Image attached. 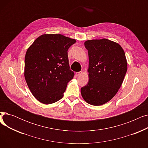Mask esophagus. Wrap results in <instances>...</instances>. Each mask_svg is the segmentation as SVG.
Wrapping results in <instances>:
<instances>
[{"label": "esophagus", "mask_w": 148, "mask_h": 148, "mask_svg": "<svg viewBox=\"0 0 148 148\" xmlns=\"http://www.w3.org/2000/svg\"><path fill=\"white\" fill-rule=\"evenodd\" d=\"M82 71L77 72V73H75V75H76L77 76H79V75H80L82 74Z\"/></svg>", "instance_id": "34e87169"}]
</instances>
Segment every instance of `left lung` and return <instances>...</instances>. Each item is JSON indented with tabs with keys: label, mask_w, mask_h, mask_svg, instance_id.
Wrapping results in <instances>:
<instances>
[{
	"label": "left lung",
	"mask_w": 148,
	"mask_h": 148,
	"mask_svg": "<svg viewBox=\"0 0 148 148\" xmlns=\"http://www.w3.org/2000/svg\"><path fill=\"white\" fill-rule=\"evenodd\" d=\"M89 56V82L81 88L85 101L93 106L107 103L116 94L127 71L125 52L118 43L108 40L84 42Z\"/></svg>",
	"instance_id": "8db88e82"
}]
</instances>
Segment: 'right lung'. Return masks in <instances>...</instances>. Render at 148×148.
Segmentation results:
<instances>
[{
    "label": "right lung",
    "instance_id": "add662e5",
    "mask_svg": "<svg viewBox=\"0 0 148 148\" xmlns=\"http://www.w3.org/2000/svg\"><path fill=\"white\" fill-rule=\"evenodd\" d=\"M76 42L60 34H44L27 49L25 77L32 94L39 101L50 104L64 96L74 73L69 69L68 50Z\"/></svg>",
    "mask_w": 148,
    "mask_h": 148
}]
</instances>
